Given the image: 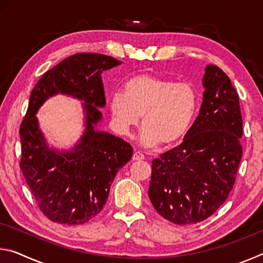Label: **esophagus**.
<instances>
[{
  "mask_svg": "<svg viewBox=\"0 0 263 263\" xmlns=\"http://www.w3.org/2000/svg\"><path fill=\"white\" fill-rule=\"evenodd\" d=\"M144 159H145V155L141 152H139V151H136V152L132 155L133 161H140V160H144Z\"/></svg>",
  "mask_w": 263,
  "mask_h": 263,
  "instance_id": "1",
  "label": "esophagus"
}]
</instances>
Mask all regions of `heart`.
Instances as JSON below:
<instances>
[{
  "label": "heart",
  "mask_w": 263,
  "mask_h": 263,
  "mask_svg": "<svg viewBox=\"0 0 263 263\" xmlns=\"http://www.w3.org/2000/svg\"><path fill=\"white\" fill-rule=\"evenodd\" d=\"M197 110V94L188 82H175L144 73L127 79L123 94L110 99L116 126L127 133L141 119L140 140L145 146L175 144L185 136Z\"/></svg>",
  "instance_id": "obj_1"
}]
</instances>
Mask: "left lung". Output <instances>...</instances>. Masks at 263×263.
Listing matches in <instances>:
<instances>
[{"label":"left lung","mask_w":263,"mask_h":263,"mask_svg":"<svg viewBox=\"0 0 263 263\" xmlns=\"http://www.w3.org/2000/svg\"><path fill=\"white\" fill-rule=\"evenodd\" d=\"M203 103L179 146L152 161L148 197L164 219L195 224L213 215L233 189L242 157L239 95L222 70L208 65Z\"/></svg>","instance_id":"obj_1"}]
</instances>
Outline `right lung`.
Returning <instances> with one entry per match:
<instances>
[{
	"label": "right lung",
	"mask_w": 263,
	"mask_h": 263,
	"mask_svg": "<svg viewBox=\"0 0 263 263\" xmlns=\"http://www.w3.org/2000/svg\"><path fill=\"white\" fill-rule=\"evenodd\" d=\"M122 61L99 53H77L43 74L31 91L20 126V167L39 210L60 224H84L96 217L108 199L117 172L132 158L128 142L94 126L105 104L102 72ZM61 92L86 102V131L72 153L48 149L35 114L50 96Z\"/></svg>",
	"instance_id": "add662e5"
}]
</instances>
